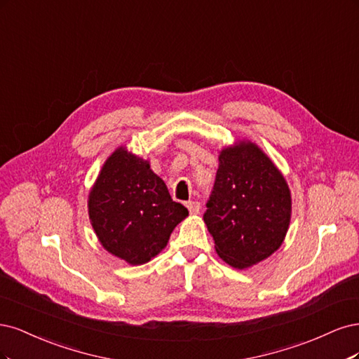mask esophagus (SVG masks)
<instances>
[{"label": "esophagus", "mask_w": 359, "mask_h": 359, "mask_svg": "<svg viewBox=\"0 0 359 359\" xmlns=\"http://www.w3.org/2000/svg\"><path fill=\"white\" fill-rule=\"evenodd\" d=\"M187 207H188V210H189L191 215H198V213H200V209H201L200 203L195 201V200L188 201V203H187Z\"/></svg>", "instance_id": "esophagus-1"}]
</instances>
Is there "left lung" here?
Segmentation results:
<instances>
[{
  "mask_svg": "<svg viewBox=\"0 0 359 359\" xmlns=\"http://www.w3.org/2000/svg\"><path fill=\"white\" fill-rule=\"evenodd\" d=\"M292 198L280 170L250 140L219 150V168L204 222L219 258L245 270L282 246Z\"/></svg>",
  "mask_w": 359,
  "mask_h": 359,
  "instance_id": "left-lung-1",
  "label": "left lung"
}]
</instances>
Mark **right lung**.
Wrapping results in <instances>:
<instances>
[{"mask_svg":"<svg viewBox=\"0 0 359 359\" xmlns=\"http://www.w3.org/2000/svg\"><path fill=\"white\" fill-rule=\"evenodd\" d=\"M88 213L104 249L130 265H142L167 246L188 209L171 200L149 161L119 146L89 191Z\"/></svg>","mask_w":359,"mask_h":359,"instance_id":"1","label":"right lung"}]
</instances>
